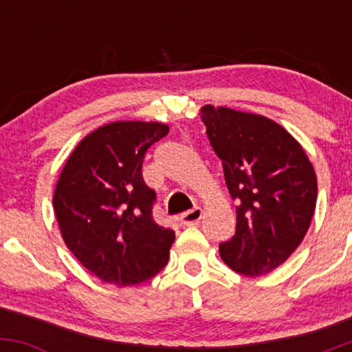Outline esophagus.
I'll return each instance as SVG.
<instances>
[{"instance_id":"1","label":"esophagus","mask_w":352,"mask_h":352,"mask_svg":"<svg viewBox=\"0 0 352 352\" xmlns=\"http://www.w3.org/2000/svg\"><path fill=\"white\" fill-rule=\"evenodd\" d=\"M201 208L200 207H193L192 210H188V212H185L184 215L180 217V223L184 225V227H192V225H197L200 221L201 218Z\"/></svg>"}]
</instances>
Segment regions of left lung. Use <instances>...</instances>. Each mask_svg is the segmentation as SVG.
I'll return each mask as SVG.
<instances>
[{
	"mask_svg": "<svg viewBox=\"0 0 352 352\" xmlns=\"http://www.w3.org/2000/svg\"><path fill=\"white\" fill-rule=\"evenodd\" d=\"M200 117L238 204L236 232L220 245L221 260L246 276L270 273L288 260L311 225L318 197L313 164L268 117L210 104Z\"/></svg>",
	"mask_w": 352,
	"mask_h": 352,
	"instance_id": "left-lung-1",
	"label": "left lung"
}]
</instances>
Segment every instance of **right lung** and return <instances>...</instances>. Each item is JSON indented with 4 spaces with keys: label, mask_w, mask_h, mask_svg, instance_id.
<instances>
[{
    "label": "right lung",
    "mask_w": 352,
    "mask_h": 352,
    "mask_svg": "<svg viewBox=\"0 0 352 352\" xmlns=\"http://www.w3.org/2000/svg\"><path fill=\"white\" fill-rule=\"evenodd\" d=\"M167 134L162 122L117 120L84 137L64 164L52 195L60 236L104 283L139 285L167 265L175 232L153 221L155 192L142 179L145 152Z\"/></svg>",
    "instance_id": "right-lung-1"
}]
</instances>
